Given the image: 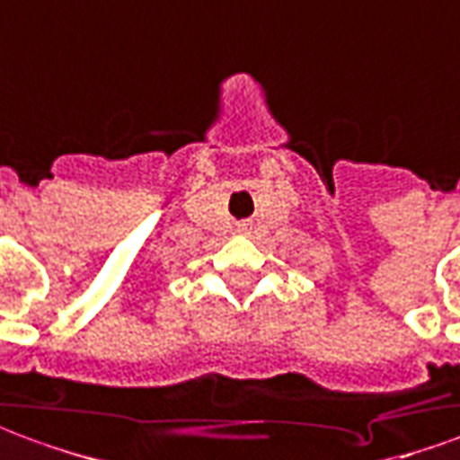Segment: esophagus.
<instances>
[{
    "label": "esophagus",
    "instance_id": "34e87169",
    "mask_svg": "<svg viewBox=\"0 0 460 460\" xmlns=\"http://www.w3.org/2000/svg\"><path fill=\"white\" fill-rule=\"evenodd\" d=\"M237 233H248V225H245V223L237 225Z\"/></svg>",
    "mask_w": 460,
    "mask_h": 460
}]
</instances>
